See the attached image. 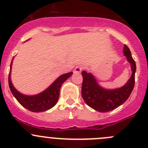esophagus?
Returning a JSON list of instances; mask_svg holds the SVG:
<instances>
[{
  "instance_id": "1",
  "label": "esophagus",
  "mask_w": 148,
  "mask_h": 148,
  "mask_svg": "<svg viewBox=\"0 0 148 148\" xmlns=\"http://www.w3.org/2000/svg\"><path fill=\"white\" fill-rule=\"evenodd\" d=\"M82 69H83V68L81 66H77L74 69V73H81Z\"/></svg>"
}]
</instances>
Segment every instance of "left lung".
Listing matches in <instances>:
<instances>
[{
    "instance_id": "obj_1",
    "label": "left lung",
    "mask_w": 148,
    "mask_h": 148,
    "mask_svg": "<svg viewBox=\"0 0 148 148\" xmlns=\"http://www.w3.org/2000/svg\"><path fill=\"white\" fill-rule=\"evenodd\" d=\"M124 55L130 64L132 75L123 86L114 89L105 88L99 85L91 73L82 72L83 84L81 95L86 104L100 112H108L123 104L134 88L136 64L127 45L124 46Z\"/></svg>"
}]
</instances>
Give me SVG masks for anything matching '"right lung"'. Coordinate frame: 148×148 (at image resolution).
I'll use <instances>...</instances> for the list:
<instances>
[{
  "instance_id": "obj_1",
  "label": "right lung",
  "mask_w": 148,
  "mask_h": 148,
  "mask_svg": "<svg viewBox=\"0 0 148 148\" xmlns=\"http://www.w3.org/2000/svg\"><path fill=\"white\" fill-rule=\"evenodd\" d=\"M14 58L11 62L10 73L8 75V85L10 90L18 103L33 112H42L47 111L55 106L60 96V90L64 82L66 81L72 75L73 72L60 75L49 87L41 93L35 95H25L16 90L11 81V73Z\"/></svg>"
}]
</instances>
